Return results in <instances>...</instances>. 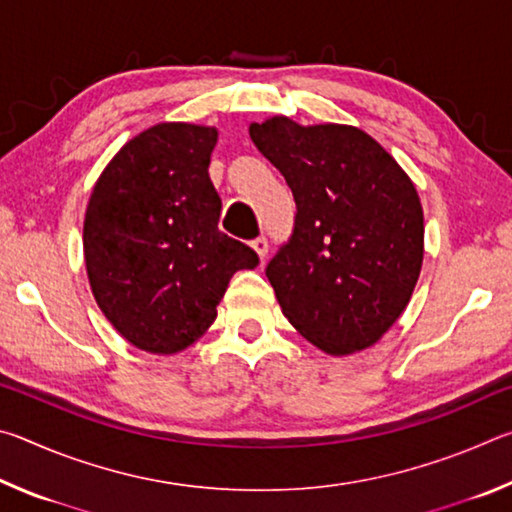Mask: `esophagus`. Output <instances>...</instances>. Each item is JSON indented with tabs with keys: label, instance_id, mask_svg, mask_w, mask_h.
Returning a JSON list of instances; mask_svg holds the SVG:
<instances>
[{
	"label": "esophagus",
	"instance_id": "1",
	"mask_svg": "<svg viewBox=\"0 0 512 512\" xmlns=\"http://www.w3.org/2000/svg\"><path fill=\"white\" fill-rule=\"evenodd\" d=\"M250 246H253V250H255L259 259L266 257V253H268V241H266V237H257Z\"/></svg>",
	"mask_w": 512,
	"mask_h": 512
}]
</instances>
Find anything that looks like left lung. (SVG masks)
Instances as JSON below:
<instances>
[{
    "label": "left lung",
    "mask_w": 512,
    "mask_h": 512,
    "mask_svg": "<svg viewBox=\"0 0 512 512\" xmlns=\"http://www.w3.org/2000/svg\"><path fill=\"white\" fill-rule=\"evenodd\" d=\"M248 133L298 207L291 241L266 268L282 314L329 357L372 348L422 271L424 214L409 173L357 126L275 115Z\"/></svg>",
    "instance_id": "1"
}]
</instances>
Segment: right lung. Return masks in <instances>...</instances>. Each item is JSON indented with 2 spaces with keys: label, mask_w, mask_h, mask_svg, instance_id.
I'll list each match as a JSON object with an SVG mask.
<instances>
[{
  "label": "right lung",
  "mask_w": 512,
  "mask_h": 512,
  "mask_svg": "<svg viewBox=\"0 0 512 512\" xmlns=\"http://www.w3.org/2000/svg\"><path fill=\"white\" fill-rule=\"evenodd\" d=\"M214 126L162 121L137 133L101 171L83 221L92 296L124 339L178 354L216 320L230 277L257 255L219 230L210 180Z\"/></svg>",
  "instance_id": "1"
}]
</instances>
